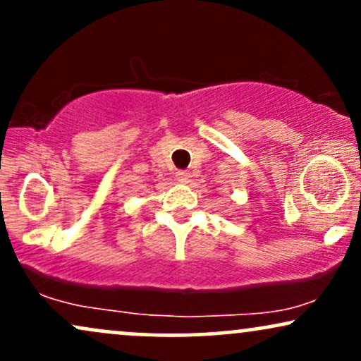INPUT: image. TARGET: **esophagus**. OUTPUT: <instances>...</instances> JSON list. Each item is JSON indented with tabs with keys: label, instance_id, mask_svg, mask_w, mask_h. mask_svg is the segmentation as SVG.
Returning <instances> with one entry per match:
<instances>
[{
	"label": "esophagus",
	"instance_id": "esophagus-1",
	"mask_svg": "<svg viewBox=\"0 0 361 361\" xmlns=\"http://www.w3.org/2000/svg\"><path fill=\"white\" fill-rule=\"evenodd\" d=\"M176 180L180 181V183H188V181H190V173L188 171H178L176 173Z\"/></svg>",
	"mask_w": 361,
	"mask_h": 361
}]
</instances>
